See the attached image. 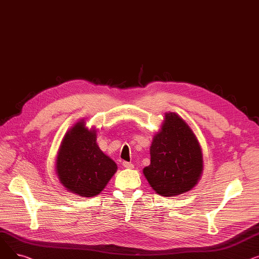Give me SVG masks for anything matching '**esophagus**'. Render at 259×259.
Listing matches in <instances>:
<instances>
[{"instance_id":"esophagus-1","label":"esophagus","mask_w":259,"mask_h":259,"mask_svg":"<svg viewBox=\"0 0 259 259\" xmlns=\"http://www.w3.org/2000/svg\"><path fill=\"white\" fill-rule=\"evenodd\" d=\"M122 166H124V167L127 168V169H133V168H134V165L131 164V162H128V161H124V162H122Z\"/></svg>"}]
</instances>
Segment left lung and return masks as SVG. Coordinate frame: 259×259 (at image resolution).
<instances>
[{
  "label": "left lung",
  "instance_id": "obj_1",
  "mask_svg": "<svg viewBox=\"0 0 259 259\" xmlns=\"http://www.w3.org/2000/svg\"><path fill=\"white\" fill-rule=\"evenodd\" d=\"M150 165L143 173L154 191L165 197L192 190L203 170L200 144L187 121L174 112L165 118L150 146Z\"/></svg>",
  "mask_w": 259,
  "mask_h": 259
}]
</instances>
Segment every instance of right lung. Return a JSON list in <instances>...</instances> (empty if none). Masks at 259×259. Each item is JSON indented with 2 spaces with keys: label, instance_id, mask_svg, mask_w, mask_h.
Returning <instances> with one entry per match:
<instances>
[{
  "label": "right lung",
  "instance_id": "obj_1",
  "mask_svg": "<svg viewBox=\"0 0 259 259\" xmlns=\"http://www.w3.org/2000/svg\"><path fill=\"white\" fill-rule=\"evenodd\" d=\"M117 170L97 143V129L80 119L66 132L56 159V173L67 191L83 197L99 195Z\"/></svg>",
  "mask_w": 259,
  "mask_h": 259
}]
</instances>
